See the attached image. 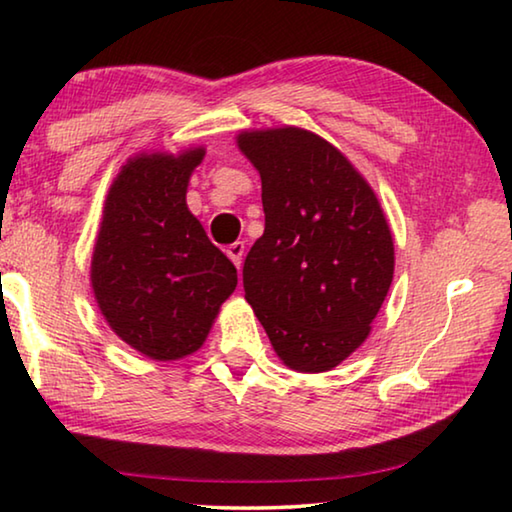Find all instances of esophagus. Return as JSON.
<instances>
[{
    "label": "esophagus",
    "instance_id": "esophagus-1",
    "mask_svg": "<svg viewBox=\"0 0 512 512\" xmlns=\"http://www.w3.org/2000/svg\"><path fill=\"white\" fill-rule=\"evenodd\" d=\"M225 253H228V257L232 259V264H235V266L239 268L241 262H244V253H246L244 241H235V244H230L228 250H225Z\"/></svg>",
    "mask_w": 512,
    "mask_h": 512
}]
</instances>
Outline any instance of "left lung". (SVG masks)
I'll list each match as a JSON object with an SVG mask.
<instances>
[{"label":"left lung","instance_id":"1","mask_svg":"<svg viewBox=\"0 0 512 512\" xmlns=\"http://www.w3.org/2000/svg\"><path fill=\"white\" fill-rule=\"evenodd\" d=\"M262 178L264 235L244 291L273 350L298 372H325L368 339L393 282L395 248L366 178L323 137L284 126L239 133Z\"/></svg>","mask_w":512,"mask_h":512}]
</instances>
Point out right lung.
Returning a JSON list of instances; mask_svg holds the SVG:
<instances>
[{"mask_svg":"<svg viewBox=\"0 0 512 512\" xmlns=\"http://www.w3.org/2000/svg\"><path fill=\"white\" fill-rule=\"evenodd\" d=\"M205 149L140 153L110 185L92 255V289L121 341L155 361L201 348L237 287V268L187 207Z\"/></svg>","mask_w":512,"mask_h":512,"instance_id":"right-lung-1","label":"right lung"}]
</instances>
